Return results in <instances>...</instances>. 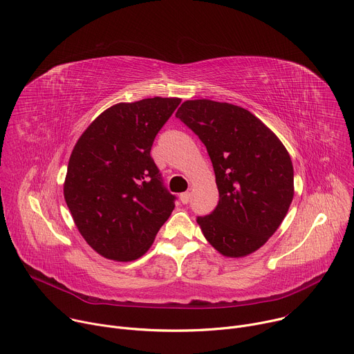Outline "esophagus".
I'll use <instances>...</instances> for the list:
<instances>
[{
	"label": "esophagus",
	"instance_id": "34e87169",
	"mask_svg": "<svg viewBox=\"0 0 354 354\" xmlns=\"http://www.w3.org/2000/svg\"><path fill=\"white\" fill-rule=\"evenodd\" d=\"M189 198H191V194H189V192H183V194L180 195V201H181L183 204H188V203H189Z\"/></svg>",
	"mask_w": 354,
	"mask_h": 354
}]
</instances>
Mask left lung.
<instances>
[{
	"mask_svg": "<svg viewBox=\"0 0 354 354\" xmlns=\"http://www.w3.org/2000/svg\"><path fill=\"white\" fill-rule=\"evenodd\" d=\"M177 118L205 145L219 203L197 222L209 245L225 257L260 249L284 221L294 198L291 157L250 111L212 100H188Z\"/></svg>",
	"mask_w": 354,
	"mask_h": 354,
	"instance_id": "obj_1",
	"label": "left lung"
}]
</instances>
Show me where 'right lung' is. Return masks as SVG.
<instances>
[{
	"instance_id": "obj_1",
	"label": "right lung",
	"mask_w": 354,
	"mask_h": 354,
	"mask_svg": "<svg viewBox=\"0 0 354 354\" xmlns=\"http://www.w3.org/2000/svg\"><path fill=\"white\" fill-rule=\"evenodd\" d=\"M180 98H145L105 109L78 138L63 185L84 241L102 257L132 261L174 209L150 150Z\"/></svg>"
}]
</instances>
